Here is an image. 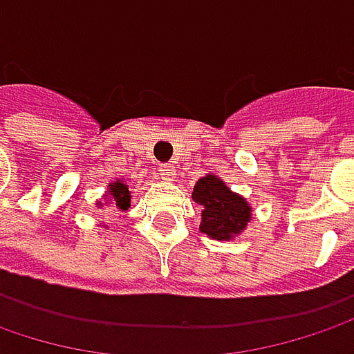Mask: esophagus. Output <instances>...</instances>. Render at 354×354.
Masks as SVG:
<instances>
[{
	"instance_id": "obj_1",
	"label": "esophagus",
	"mask_w": 354,
	"mask_h": 354,
	"mask_svg": "<svg viewBox=\"0 0 354 354\" xmlns=\"http://www.w3.org/2000/svg\"><path fill=\"white\" fill-rule=\"evenodd\" d=\"M160 176H162V180H166V182L174 180V176H176L174 166H170V164H162V166H160Z\"/></svg>"
}]
</instances>
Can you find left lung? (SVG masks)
Segmentation results:
<instances>
[{
    "mask_svg": "<svg viewBox=\"0 0 354 354\" xmlns=\"http://www.w3.org/2000/svg\"><path fill=\"white\" fill-rule=\"evenodd\" d=\"M192 198L200 206H204L200 230L210 239H232L244 230L246 222L250 220V206L246 204V200L234 194L216 176L200 178Z\"/></svg>",
    "mask_w": 354,
    "mask_h": 354,
    "instance_id": "1",
    "label": "left lung"
}]
</instances>
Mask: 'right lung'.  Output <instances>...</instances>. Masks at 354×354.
<instances>
[{
  "mask_svg": "<svg viewBox=\"0 0 354 354\" xmlns=\"http://www.w3.org/2000/svg\"><path fill=\"white\" fill-rule=\"evenodd\" d=\"M108 192H110V204L118 210H126L130 206V190L126 184H122V180H115L114 184H110Z\"/></svg>",
  "mask_w": 354,
  "mask_h": 354,
  "instance_id": "add662e5",
  "label": "right lung"
}]
</instances>
